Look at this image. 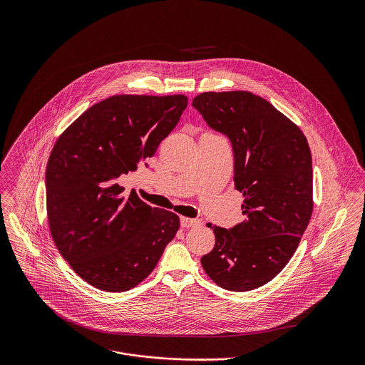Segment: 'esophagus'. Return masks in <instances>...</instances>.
I'll return each instance as SVG.
<instances>
[{"instance_id":"esophagus-1","label":"esophagus","mask_w":365,"mask_h":365,"mask_svg":"<svg viewBox=\"0 0 365 365\" xmlns=\"http://www.w3.org/2000/svg\"><path fill=\"white\" fill-rule=\"evenodd\" d=\"M200 225V220L198 219H191V217H181V227L184 229H190V227H194Z\"/></svg>"}]
</instances>
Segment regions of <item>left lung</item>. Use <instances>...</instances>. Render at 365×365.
<instances>
[{
    "instance_id": "obj_1",
    "label": "left lung",
    "mask_w": 365,
    "mask_h": 365,
    "mask_svg": "<svg viewBox=\"0 0 365 365\" xmlns=\"http://www.w3.org/2000/svg\"><path fill=\"white\" fill-rule=\"evenodd\" d=\"M192 106L225 135L235 156V188L245 220L213 229V250L201 259L227 291H252L278 275L294 256L312 216V156L302 130L249 91L202 93Z\"/></svg>"
}]
</instances>
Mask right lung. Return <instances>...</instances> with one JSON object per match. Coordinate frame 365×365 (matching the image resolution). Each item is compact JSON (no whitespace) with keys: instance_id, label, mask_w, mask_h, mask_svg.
Listing matches in <instances>:
<instances>
[{"instance_id":"right-lung-1","label":"right lung","mask_w":365,"mask_h":365,"mask_svg":"<svg viewBox=\"0 0 365 365\" xmlns=\"http://www.w3.org/2000/svg\"><path fill=\"white\" fill-rule=\"evenodd\" d=\"M187 103L185 96L109 97L80 115L53 148L46 205L54 245L101 291L142 282L180 227L175 213L152 208L133 190L125 194L116 181L153 157Z\"/></svg>"}]
</instances>
